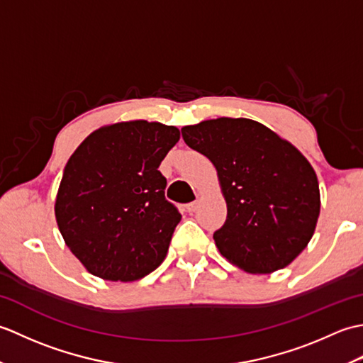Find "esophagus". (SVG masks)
I'll return each instance as SVG.
<instances>
[{
    "label": "esophagus",
    "mask_w": 363,
    "mask_h": 363,
    "mask_svg": "<svg viewBox=\"0 0 363 363\" xmlns=\"http://www.w3.org/2000/svg\"><path fill=\"white\" fill-rule=\"evenodd\" d=\"M198 209V201H194V203H189L187 206H186V211L189 212V213H191V212H195Z\"/></svg>",
    "instance_id": "esophagus-1"
}]
</instances>
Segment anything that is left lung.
<instances>
[{
  "instance_id": "obj_1",
  "label": "left lung",
  "mask_w": 363,
  "mask_h": 363,
  "mask_svg": "<svg viewBox=\"0 0 363 363\" xmlns=\"http://www.w3.org/2000/svg\"><path fill=\"white\" fill-rule=\"evenodd\" d=\"M182 138L217 168L228 204L217 248L248 273L287 267L311 242L320 215L312 165L291 143L248 118L184 126Z\"/></svg>"
}]
</instances>
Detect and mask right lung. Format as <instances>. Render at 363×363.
Here are the masks:
<instances>
[{"instance_id":"add662e5","label":"right lung","mask_w":363,"mask_h":363,"mask_svg":"<svg viewBox=\"0 0 363 363\" xmlns=\"http://www.w3.org/2000/svg\"><path fill=\"white\" fill-rule=\"evenodd\" d=\"M179 137L160 123H117L91 133L68 159L54 212L91 274L135 281L165 259L181 213L165 198L159 165Z\"/></svg>"}]
</instances>
